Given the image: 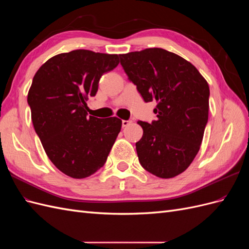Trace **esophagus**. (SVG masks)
Returning a JSON list of instances; mask_svg holds the SVG:
<instances>
[{
	"mask_svg": "<svg viewBox=\"0 0 249 249\" xmlns=\"http://www.w3.org/2000/svg\"><path fill=\"white\" fill-rule=\"evenodd\" d=\"M132 124V120H123V126L125 127Z\"/></svg>",
	"mask_w": 249,
	"mask_h": 249,
	"instance_id": "1",
	"label": "esophagus"
}]
</instances>
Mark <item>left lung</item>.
Returning <instances> with one entry per match:
<instances>
[{"mask_svg":"<svg viewBox=\"0 0 249 249\" xmlns=\"http://www.w3.org/2000/svg\"><path fill=\"white\" fill-rule=\"evenodd\" d=\"M119 57L144 102H157V120L138 122L143 129L136 142L141 166L158 178H175L189 167L200 148L209 116L208 82L189 61L163 49Z\"/></svg>","mask_w":249,"mask_h":249,"instance_id":"obj_1","label":"left lung"}]
</instances>
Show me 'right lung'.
Here are the masks:
<instances>
[{
  "instance_id": "right-lung-1",
  "label": "right lung",
  "mask_w": 249,
  "mask_h": 249,
  "mask_svg": "<svg viewBox=\"0 0 249 249\" xmlns=\"http://www.w3.org/2000/svg\"><path fill=\"white\" fill-rule=\"evenodd\" d=\"M118 63V55L76 50L52 57L33 78L28 104L35 132L52 163L71 178L103 167L122 129L119 118L87 117L86 111L101 77Z\"/></svg>"
}]
</instances>
